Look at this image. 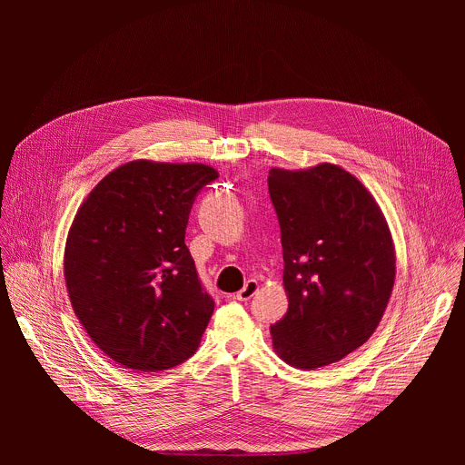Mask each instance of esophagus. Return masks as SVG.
Masks as SVG:
<instances>
[{
  "mask_svg": "<svg viewBox=\"0 0 465 465\" xmlns=\"http://www.w3.org/2000/svg\"><path fill=\"white\" fill-rule=\"evenodd\" d=\"M257 291H259V283H257L255 280H248V282L244 283V287L237 292L235 298H237L239 302H248Z\"/></svg>",
  "mask_w": 465,
  "mask_h": 465,
  "instance_id": "esophagus-1",
  "label": "esophagus"
}]
</instances>
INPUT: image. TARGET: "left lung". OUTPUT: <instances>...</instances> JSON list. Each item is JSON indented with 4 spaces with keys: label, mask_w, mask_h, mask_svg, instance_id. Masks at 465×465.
Returning <instances> with one entry per match:
<instances>
[{
    "label": "left lung",
    "mask_w": 465,
    "mask_h": 465,
    "mask_svg": "<svg viewBox=\"0 0 465 465\" xmlns=\"http://www.w3.org/2000/svg\"><path fill=\"white\" fill-rule=\"evenodd\" d=\"M282 226L289 311L271 327L282 361L339 362L377 329L395 282V248L371 193L346 169L318 163L269 173Z\"/></svg>",
    "instance_id": "1"
}]
</instances>
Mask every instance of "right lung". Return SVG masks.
Masks as SVG:
<instances>
[{"mask_svg": "<svg viewBox=\"0 0 465 465\" xmlns=\"http://www.w3.org/2000/svg\"><path fill=\"white\" fill-rule=\"evenodd\" d=\"M219 178L204 163L134 160L84 198L64 250L75 316L94 344L136 371H162L201 344L215 302L185 246L196 193Z\"/></svg>", "mask_w": 465, "mask_h": 465, "instance_id": "obj_1", "label": "right lung"}]
</instances>
